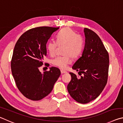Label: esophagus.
<instances>
[{
    "mask_svg": "<svg viewBox=\"0 0 123 123\" xmlns=\"http://www.w3.org/2000/svg\"><path fill=\"white\" fill-rule=\"evenodd\" d=\"M67 72L65 71V70H61V73L62 74H64V73H66Z\"/></svg>",
    "mask_w": 123,
    "mask_h": 123,
    "instance_id": "esophagus-1",
    "label": "esophagus"
}]
</instances>
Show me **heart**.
Listing matches in <instances>:
<instances>
[{
	"mask_svg": "<svg viewBox=\"0 0 123 123\" xmlns=\"http://www.w3.org/2000/svg\"><path fill=\"white\" fill-rule=\"evenodd\" d=\"M58 45H64L63 56H59L52 60L54 66L61 69H66L68 64L71 63L72 57H76L80 55L84 47L82 37L73 30L69 28H64L56 36V42L49 41L47 44V49L50 55L54 56Z\"/></svg>",
	"mask_w": 123,
	"mask_h": 123,
	"instance_id": "1",
	"label": "heart"
}]
</instances>
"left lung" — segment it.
Segmentation results:
<instances>
[{
  "label": "left lung",
  "mask_w": 123,
  "mask_h": 123,
  "mask_svg": "<svg viewBox=\"0 0 123 123\" xmlns=\"http://www.w3.org/2000/svg\"><path fill=\"white\" fill-rule=\"evenodd\" d=\"M85 44L82 56L72 68L81 73L78 78L69 73L71 81L67 86L69 94L75 100L86 104L100 94L107 84L109 67V55L96 33L85 28Z\"/></svg>",
  "instance_id": "8db88e82"
}]
</instances>
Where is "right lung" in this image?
I'll use <instances>...</instances> for the list:
<instances>
[{"label": "right lung", "mask_w": 123, "mask_h": 123, "mask_svg": "<svg viewBox=\"0 0 123 123\" xmlns=\"http://www.w3.org/2000/svg\"><path fill=\"white\" fill-rule=\"evenodd\" d=\"M59 29L50 26L31 29L19 37L14 46L11 62L12 75L19 91L31 100L47 96L61 75L59 68L54 67L43 74L39 70L47 55V42Z\"/></svg>", "instance_id": "obj_1"}]
</instances>
